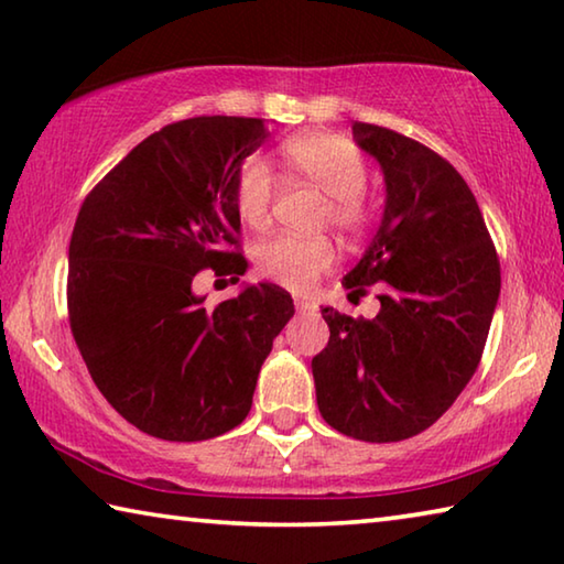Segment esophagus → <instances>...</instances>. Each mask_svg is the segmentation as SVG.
Here are the masks:
<instances>
[{
	"instance_id": "34e87169",
	"label": "esophagus",
	"mask_w": 564,
	"mask_h": 564,
	"mask_svg": "<svg viewBox=\"0 0 564 564\" xmlns=\"http://www.w3.org/2000/svg\"><path fill=\"white\" fill-rule=\"evenodd\" d=\"M318 305H316V301H311V299H295V311L299 313H311V311H316Z\"/></svg>"
}]
</instances>
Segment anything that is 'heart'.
I'll use <instances>...</instances> for the list:
<instances>
[{
  "label": "heart",
  "instance_id": "1",
  "mask_svg": "<svg viewBox=\"0 0 564 564\" xmlns=\"http://www.w3.org/2000/svg\"><path fill=\"white\" fill-rule=\"evenodd\" d=\"M281 164L291 178L305 181L328 196L326 221L333 228L360 236L373 221V204L366 194L368 166L352 141L338 133L311 131L283 141ZM275 202V178L263 159H246L236 174L234 206L248 228L269 224ZM336 261V248L328 238H301L281 234L265 238L253 251L256 271L285 289L303 291L326 273Z\"/></svg>",
  "mask_w": 564,
  "mask_h": 564
}]
</instances>
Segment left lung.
Listing matches in <instances>:
<instances>
[{
	"mask_svg": "<svg viewBox=\"0 0 564 564\" xmlns=\"http://www.w3.org/2000/svg\"><path fill=\"white\" fill-rule=\"evenodd\" d=\"M386 176L378 234L343 283L380 285L376 318L323 308L328 346L313 358L323 420L366 443L431 427L482 358L500 295V261L473 191L451 161L376 123H352Z\"/></svg>",
	"mask_w": 564,
	"mask_h": 564,
	"instance_id": "obj_1",
	"label": "left lung"
}]
</instances>
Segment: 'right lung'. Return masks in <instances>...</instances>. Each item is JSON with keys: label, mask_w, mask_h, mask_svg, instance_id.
<instances>
[{"label": "right lung", "mask_w": 564, "mask_h": 564, "mask_svg": "<svg viewBox=\"0 0 564 564\" xmlns=\"http://www.w3.org/2000/svg\"><path fill=\"white\" fill-rule=\"evenodd\" d=\"M263 119L194 117L133 147L84 198L69 241V326L91 380L141 433L196 443L241 425L293 299L248 285L206 308L198 271L238 275L234 184Z\"/></svg>", "instance_id": "obj_1"}]
</instances>
